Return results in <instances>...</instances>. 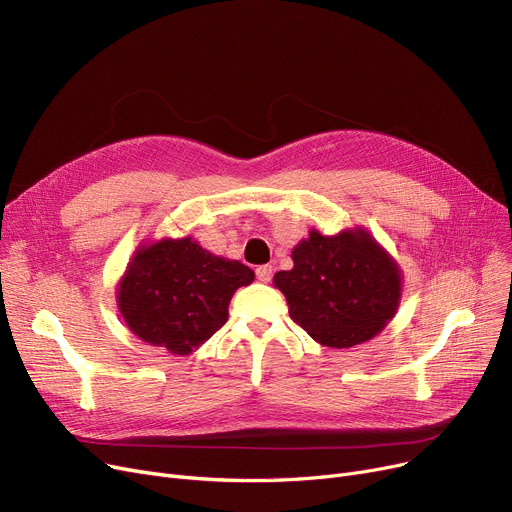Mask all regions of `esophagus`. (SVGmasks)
<instances>
[{"mask_svg": "<svg viewBox=\"0 0 512 512\" xmlns=\"http://www.w3.org/2000/svg\"><path fill=\"white\" fill-rule=\"evenodd\" d=\"M255 274H257V280H259V282L267 284V282L272 280V274H274V270H272V265H259Z\"/></svg>", "mask_w": 512, "mask_h": 512, "instance_id": "obj_1", "label": "esophagus"}]
</instances>
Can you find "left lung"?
<instances>
[{
    "label": "left lung",
    "mask_w": 512,
    "mask_h": 512,
    "mask_svg": "<svg viewBox=\"0 0 512 512\" xmlns=\"http://www.w3.org/2000/svg\"><path fill=\"white\" fill-rule=\"evenodd\" d=\"M294 267L274 276L288 313L315 342L351 348L380 334L394 317L402 276L396 261L363 230H317L292 249Z\"/></svg>",
    "instance_id": "8db88e82"
}]
</instances>
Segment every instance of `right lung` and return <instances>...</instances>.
I'll return each mask as SVG.
<instances>
[{
  "label": "right lung",
  "mask_w": 512,
  "mask_h": 512,
  "mask_svg": "<svg viewBox=\"0 0 512 512\" xmlns=\"http://www.w3.org/2000/svg\"><path fill=\"white\" fill-rule=\"evenodd\" d=\"M255 278L251 267L205 251L197 240L141 245L118 284V309L141 340L188 355L228 319L232 294Z\"/></svg>",
  "instance_id": "1"
}]
</instances>
